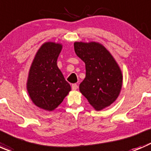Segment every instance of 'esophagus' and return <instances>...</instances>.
I'll return each mask as SVG.
<instances>
[{
	"label": "esophagus",
	"instance_id": "34e87169",
	"mask_svg": "<svg viewBox=\"0 0 151 151\" xmlns=\"http://www.w3.org/2000/svg\"><path fill=\"white\" fill-rule=\"evenodd\" d=\"M77 88H78V86H77V84H72L71 85V89H72V91H76V90L77 89Z\"/></svg>",
	"mask_w": 151,
	"mask_h": 151
}]
</instances>
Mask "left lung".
I'll return each mask as SVG.
<instances>
[{
  "instance_id": "1",
  "label": "left lung",
  "mask_w": 151,
  "mask_h": 151,
  "mask_svg": "<svg viewBox=\"0 0 151 151\" xmlns=\"http://www.w3.org/2000/svg\"><path fill=\"white\" fill-rule=\"evenodd\" d=\"M76 55L85 63L86 75L80 91L94 109L101 110L118 98L123 76L112 55L101 44L75 42Z\"/></svg>"
}]
</instances>
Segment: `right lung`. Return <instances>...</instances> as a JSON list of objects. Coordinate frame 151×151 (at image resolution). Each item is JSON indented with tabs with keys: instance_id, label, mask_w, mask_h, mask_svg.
Listing matches in <instances>:
<instances>
[{
	"instance_id": "obj_1",
	"label": "right lung",
	"mask_w": 151,
	"mask_h": 151,
	"mask_svg": "<svg viewBox=\"0 0 151 151\" xmlns=\"http://www.w3.org/2000/svg\"><path fill=\"white\" fill-rule=\"evenodd\" d=\"M61 49L60 44H44L38 50L29 71V96L36 106L47 111L55 109L71 91V86L57 66Z\"/></svg>"
}]
</instances>
